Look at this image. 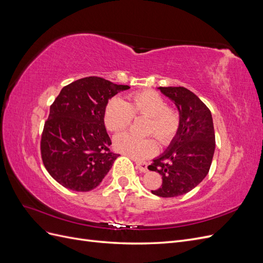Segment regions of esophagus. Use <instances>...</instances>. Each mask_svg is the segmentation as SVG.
I'll use <instances>...</instances> for the list:
<instances>
[{
	"mask_svg": "<svg viewBox=\"0 0 263 263\" xmlns=\"http://www.w3.org/2000/svg\"><path fill=\"white\" fill-rule=\"evenodd\" d=\"M136 165L140 172H147L148 171V164L146 162H141V161H136Z\"/></svg>",
	"mask_w": 263,
	"mask_h": 263,
	"instance_id": "1",
	"label": "esophagus"
}]
</instances>
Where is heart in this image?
Masks as SVG:
<instances>
[{"label": "heart", "mask_w": 263, "mask_h": 263, "mask_svg": "<svg viewBox=\"0 0 263 263\" xmlns=\"http://www.w3.org/2000/svg\"><path fill=\"white\" fill-rule=\"evenodd\" d=\"M134 116L148 117L145 134L155 135L163 146L170 144L180 127V116L177 110L166 106L164 99L154 91L134 93L127 103L119 98L110 99L105 106L104 123L110 132L119 133L128 128ZM113 144L118 153L137 160L154 156L158 151L153 138H138L130 134L118 135Z\"/></svg>", "instance_id": "b5f03b06"}]
</instances>
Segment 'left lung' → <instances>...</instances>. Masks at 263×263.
<instances>
[{"label": "left lung", "mask_w": 263, "mask_h": 263, "mask_svg": "<svg viewBox=\"0 0 263 263\" xmlns=\"http://www.w3.org/2000/svg\"><path fill=\"white\" fill-rule=\"evenodd\" d=\"M158 90L177 106L180 127L164 153L148 165L162 177V185L151 192L176 197L190 192L208 176L215 151L213 117L209 107L185 87L160 86Z\"/></svg>", "instance_id": "8db88e82"}]
</instances>
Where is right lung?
<instances>
[{
    "label": "right lung",
    "instance_id": "right-lung-1",
    "mask_svg": "<svg viewBox=\"0 0 263 263\" xmlns=\"http://www.w3.org/2000/svg\"><path fill=\"white\" fill-rule=\"evenodd\" d=\"M99 77L66 85L50 106L41 142L45 168L59 184L77 192L97 187L119 155L104 125L109 99L128 90Z\"/></svg>",
    "mask_w": 263,
    "mask_h": 263
}]
</instances>
